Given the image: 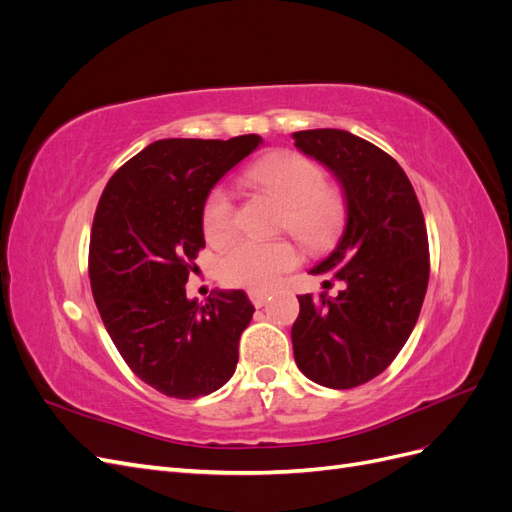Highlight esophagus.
Listing matches in <instances>:
<instances>
[{
    "label": "esophagus",
    "mask_w": 512,
    "mask_h": 512,
    "mask_svg": "<svg viewBox=\"0 0 512 512\" xmlns=\"http://www.w3.org/2000/svg\"><path fill=\"white\" fill-rule=\"evenodd\" d=\"M250 301L254 303V307H262L269 301V292L265 290H250Z\"/></svg>",
    "instance_id": "34e87169"
}]
</instances>
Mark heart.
Returning <instances> with one entry per match:
<instances>
[{
	"label": "heart",
	"instance_id": "1",
	"mask_svg": "<svg viewBox=\"0 0 512 512\" xmlns=\"http://www.w3.org/2000/svg\"><path fill=\"white\" fill-rule=\"evenodd\" d=\"M247 179L273 194L284 211L280 226L312 250L327 247L346 218L344 196L324 185V170L301 153L280 151L258 160L247 170ZM203 232L211 245H224L235 232V200L218 185L203 207ZM299 252L288 239L232 243L220 260V277L226 286L269 290L280 277L299 265Z\"/></svg>",
	"mask_w": 512,
	"mask_h": 512
}]
</instances>
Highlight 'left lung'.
Instances as JSON below:
<instances>
[{"label": "left lung", "mask_w": 512, "mask_h": 512, "mask_svg": "<svg viewBox=\"0 0 512 512\" xmlns=\"http://www.w3.org/2000/svg\"><path fill=\"white\" fill-rule=\"evenodd\" d=\"M292 138L335 175L348 209L337 247L309 271L344 288L337 297L301 294L294 361L316 384L354 389L393 363L421 314L429 282L425 218L404 168L380 147L333 128Z\"/></svg>", "instance_id": "obj_1"}]
</instances>
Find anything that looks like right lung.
Masks as SVG:
<instances>
[{"instance_id": "1", "label": "right lung", "mask_w": 512, "mask_h": 512, "mask_svg": "<svg viewBox=\"0 0 512 512\" xmlns=\"http://www.w3.org/2000/svg\"><path fill=\"white\" fill-rule=\"evenodd\" d=\"M262 143L164 138L106 183L89 239V282L123 361L162 395L196 399L235 374L239 337L254 305L243 290H215L205 305L185 282L205 247L211 188Z\"/></svg>"}]
</instances>
